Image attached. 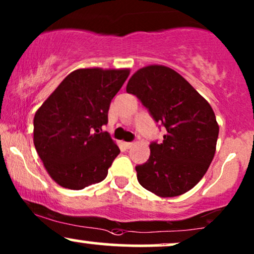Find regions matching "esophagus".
<instances>
[{
	"instance_id": "obj_1",
	"label": "esophagus",
	"mask_w": 254,
	"mask_h": 254,
	"mask_svg": "<svg viewBox=\"0 0 254 254\" xmlns=\"http://www.w3.org/2000/svg\"><path fill=\"white\" fill-rule=\"evenodd\" d=\"M132 145H133L132 142H125V143H124V147L127 148V149H129V148L132 147Z\"/></svg>"
}]
</instances>
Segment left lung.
Segmentation results:
<instances>
[{"label":"left lung","mask_w":254,"mask_h":254,"mask_svg":"<svg viewBox=\"0 0 254 254\" xmlns=\"http://www.w3.org/2000/svg\"><path fill=\"white\" fill-rule=\"evenodd\" d=\"M127 92L166 129L161 143H150L148 161L136 166L138 183L160 197L191 190L206 173L216 150L218 125L211 106L182 75L164 65L139 69Z\"/></svg>","instance_id":"1"}]
</instances>
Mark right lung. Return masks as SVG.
<instances>
[{"mask_svg": "<svg viewBox=\"0 0 254 254\" xmlns=\"http://www.w3.org/2000/svg\"><path fill=\"white\" fill-rule=\"evenodd\" d=\"M127 76V69H77L36 112L34 147L58 185L82 190L106 178L121 150L101 127Z\"/></svg>", "mask_w": 254, "mask_h": 254, "instance_id": "obj_1", "label": "right lung"}]
</instances>
